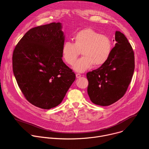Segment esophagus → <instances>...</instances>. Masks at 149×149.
<instances>
[{"instance_id":"34e87169","label":"esophagus","mask_w":149,"mask_h":149,"mask_svg":"<svg viewBox=\"0 0 149 149\" xmlns=\"http://www.w3.org/2000/svg\"><path fill=\"white\" fill-rule=\"evenodd\" d=\"M76 76L77 78H80L81 77V74H79V73H76Z\"/></svg>"}]
</instances>
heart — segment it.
Segmentation results:
<instances>
[{
    "mask_svg": "<svg viewBox=\"0 0 149 149\" xmlns=\"http://www.w3.org/2000/svg\"><path fill=\"white\" fill-rule=\"evenodd\" d=\"M73 43L66 42L62 49V55L64 61L69 65H73L80 52L82 57L73 66L78 72H84L96 66L103 65L110 56L112 44L110 38L104 35H100L91 28L83 29L73 36Z\"/></svg>",
    "mask_w": 149,
    "mask_h": 149,
    "instance_id": "obj_1",
    "label": "heart"
}]
</instances>
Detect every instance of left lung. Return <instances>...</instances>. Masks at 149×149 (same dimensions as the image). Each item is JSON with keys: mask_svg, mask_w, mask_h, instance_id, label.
Masks as SVG:
<instances>
[{"mask_svg": "<svg viewBox=\"0 0 149 149\" xmlns=\"http://www.w3.org/2000/svg\"><path fill=\"white\" fill-rule=\"evenodd\" d=\"M115 46L108 61L99 68L87 73V93L92 103L107 106L126 93L134 70L132 47L124 34L115 33Z\"/></svg>", "mask_w": 149, "mask_h": 149, "instance_id": "8db88e82", "label": "left lung"}]
</instances>
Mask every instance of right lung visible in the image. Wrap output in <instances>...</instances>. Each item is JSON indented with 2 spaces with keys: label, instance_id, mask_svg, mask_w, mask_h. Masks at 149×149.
I'll return each mask as SVG.
<instances>
[{
  "label": "right lung",
  "instance_id": "obj_1",
  "mask_svg": "<svg viewBox=\"0 0 149 149\" xmlns=\"http://www.w3.org/2000/svg\"><path fill=\"white\" fill-rule=\"evenodd\" d=\"M62 29L61 23L53 22L30 29L13 53V74L22 93L43 109L60 104L76 79L62 58Z\"/></svg>",
  "mask_w": 149,
  "mask_h": 149
}]
</instances>
